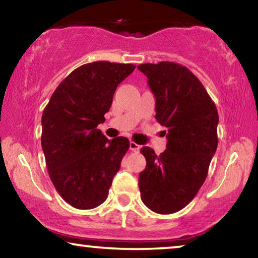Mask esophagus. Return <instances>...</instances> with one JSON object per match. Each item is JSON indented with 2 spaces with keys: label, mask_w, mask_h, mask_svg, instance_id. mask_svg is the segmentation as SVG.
<instances>
[{
  "label": "esophagus",
  "mask_w": 258,
  "mask_h": 258,
  "mask_svg": "<svg viewBox=\"0 0 258 258\" xmlns=\"http://www.w3.org/2000/svg\"><path fill=\"white\" fill-rule=\"evenodd\" d=\"M130 150L133 151V152H139L140 145H138V144H136L135 142H131V143H130Z\"/></svg>",
  "instance_id": "1"
}]
</instances>
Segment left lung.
Segmentation results:
<instances>
[{
	"instance_id": "1",
	"label": "left lung",
	"mask_w": 258,
	"mask_h": 258,
	"mask_svg": "<svg viewBox=\"0 0 258 258\" xmlns=\"http://www.w3.org/2000/svg\"><path fill=\"white\" fill-rule=\"evenodd\" d=\"M156 98V119L167 128L166 150L140 152L146 167L139 174L140 197L150 210L169 215L197 195L218 145V112L198 78L179 63L139 64Z\"/></svg>"
}]
</instances>
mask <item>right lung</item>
I'll use <instances>...</instances> for the list:
<instances>
[{
	"label": "right lung",
	"instance_id": "1",
	"mask_svg": "<svg viewBox=\"0 0 258 258\" xmlns=\"http://www.w3.org/2000/svg\"><path fill=\"white\" fill-rule=\"evenodd\" d=\"M135 68L109 61L82 64L57 86L43 109L41 145L48 173L73 208L94 209L107 198L130 140H108L97 126L105 121L118 85Z\"/></svg>",
	"mask_w": 258,
	"mask_h": 258
}]
</instances>
